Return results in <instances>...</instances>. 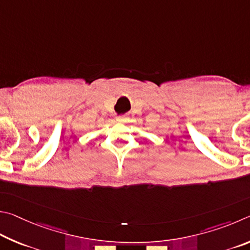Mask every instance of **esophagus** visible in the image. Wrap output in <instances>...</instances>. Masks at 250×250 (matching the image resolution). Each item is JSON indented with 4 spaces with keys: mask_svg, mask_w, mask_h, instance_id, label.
Here are the masks:
<instances>
[{
    "mask_svg": "<svg viewBox=\"0 0 250 250\" xmlns=\"http://www.w3.org/2000/svg\"><path fill=\"white\" fill-rule=\"evenodd\" d=\"M129 120L128 116H125V115H120L116 117V122L118 123H127Z\"/></svg>",
    "mask_w": 250,
    "mask_h": 250,
    "instance_id": "esophagus-1",
    "label": "esophagus"
}]
</instances>
